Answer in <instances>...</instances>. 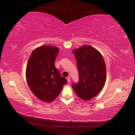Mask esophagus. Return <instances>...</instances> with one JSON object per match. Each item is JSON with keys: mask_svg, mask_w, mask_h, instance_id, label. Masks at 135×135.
Returning <instances> with one entry per match:
<instances>
[{"mask_svg": "<svg viewBox=\"0 0 135 135\" xmlns=\"http://www.w3.org/2000/svg\"><path fill=\"white\" fill-rule=\"evenodd\" d=\"M66 79H67V80H68V82L69 83V82H70V80H71L70 77V76H68V77L66 78Z\"/></svg>", "mask_w": 135, "mask_h": 135, "instance_id": "34e87169", "label": "esophagus"}]
</instances>
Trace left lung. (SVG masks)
<instances>
[{
	"instance_id": "left-lung-1",
	"label": "left lung",
	"mask_w": 135,
	"mask_h": 135,
	"mask_svg": "<svg viewBox=\"0 0 135 135\" xmlns=\"http://www.w3.org/2000/svg\"><path fill=\"white\" fill-rule=\"evenodd\" d=\"M76 59L79 81L71 87L76 95L87 101L95 97L103 88L107 69L103 56L95 48L85 46L73 52Z\"/></svg>"
}]
</instances>
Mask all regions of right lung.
<instances>
[{
	"label": "right lung",
	"instance_id": "add662e5",
	"mask_svg": "<svg viewBox=\"0 0 135 135\" xmlns=\"http://www.w3.org/2000/svg\"><path fill=\"white\" fill-rule=\"evenodd\" d=\"M59 49L44 46L32 51L26 66L27 84L34 95L44 102L57 97L67 80L61 76L55 65Z\"/></svg>",
	"mask_w": 135,
	"mask_h": 135
}]
</instances>
